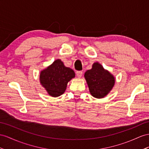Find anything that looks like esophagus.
Masks as SVG:
<instances>
[{
  "label": "esophagus",
  "instance_id": "34e87169",
  "mask_svg": "<svg viewBox=\"0 0 149 149\" xmlns=\"http://www.w3.org/2000/svg\"><path fill=\"white\" fill-rule=\"evenodd\" d=\"M76 75H77L79 78H81L82 75V71H77L76 72Z\"/></svg>",
  "mask_w": 149,
  "mask_h": 149
}]
</instances>
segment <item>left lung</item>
<instances>
[{"label": "left lung", "mask_w": 149, "mask_h": 149, "mask_svg": "<svg viewBox=\"0 0 149 149\" xmlns=\"http://www.w3.org/2000/svg\"><path fill=\"white\" fill-rule=\"evenodd\" d=\"M84 77L91 94L98 99L105 97L115 82L114 76L98 62L94 63L92 68L85 72Z\"/></svg>", "instance_id": "left-lung-1"}]
</instances>
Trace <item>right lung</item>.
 <instances>
[{
	"instance_id": "right-lung-1",
	"label": "right lung",
	"mask_w": 149,
	"mask_h": 149,
	"mask_svg": "<svg viewBox=\"0 0 149 149\" xmlns=\"http://www.w3.org/2000/svg\"><path fill=\"white\" fill-rule=\"evenodd\" d=\"M74 77V71L66 67L61 60L58 59L41 71L40 81L49 96L55 97L65 93L68 82Z\"/></svg>"
}]
</instances>
